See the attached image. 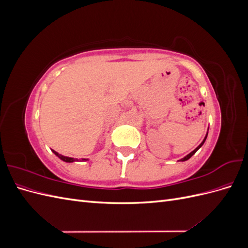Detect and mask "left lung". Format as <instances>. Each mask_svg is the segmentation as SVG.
Listing matches in <instances>:
<instances>
[{
    "label": "left lung",
    "instance_id": "left-lung-1",
    "mask_svg": "<svg viewBox=\"0 0 248 248\" xmlns=\"http://www.w3.org/2000/svg\"><path fill=\"white\" fill-rule=\"evenodd\" d=\"M207 136H208V132L206 133V137L204 138V140H202V141L201 142V144H200V145H199V146H198V147H197L196 149H194V150H193V151H191V152H190L189 154H187L186 156H184V157H183V158H181V159H180L179 161H186V160H188V159L190 158V157H191V156H192V155H193L194 153H196V152L198 151V150H199V149H200V148H201V147H202V145H204V142H205V140H206V139H207Z\"/></svg>",
    "mask_w": 248,
    "mask_h": 248
}]
</instances>
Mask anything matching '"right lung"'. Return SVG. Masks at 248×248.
Listing matches in <instances>:
<instances>
[{"label":"right lung","mask_w":248,"mask_h":248,"mask_svg":"<svg viewBox=\"0 0 248 248\" xmlns=\"http://www.w3.org/2000/svg\"><path fill=\"white\" fill-rule=\"evenodd\" d=\"M52 153H54L56 156H58L60 159L65 161V162H74V161H79V159L78 158H72V157H68V156H64L62 154H59L58 152H56L55 150H51ZM82 160H88V159H82Z\"/></svg>","instance_id":"obj_1"}]
</instances>
